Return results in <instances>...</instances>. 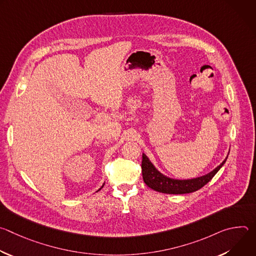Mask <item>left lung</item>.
I'll list each match as a JSON object with an SVG mask.
<instances>
[{"label":"left lung","mask_w":256,"mask_h":256,"mask_svg":"<svg viewBox=\"0 0 256 256\" xmlns=\"http://www.w3.org/2000/svg\"><path fill=\"white\" fill-rule=\"evenodd\" d=\"M227 158L218 165L216 169L210 171V173L196 177L194 179H186V180H178L172 179L167 176L161 174L150 162L148 157L142 154V179L146 184L150 188L162 192V194H190L198 190L202 186H204L210 180L216 175V173L221 169V167L225 164Z\"/></svg>","instance_id":"obj_1"}]
</instances>
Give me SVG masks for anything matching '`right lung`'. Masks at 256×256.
<instances>
[{
    "mask_svg": "<svg viewBox=\"0 0 256 256\" xmlns=\"http://www.w3.org/2000/svg\"><path fill=\"white\" fill-rule=\"evenodd\" d=\"M100 190H101V188H100Z\"/></svg>",
    "mask_w": 256,
    "mask_h": 256,
    "instance_id": "right-lung-1",
    "label": "right lung"
}]
</instances>
